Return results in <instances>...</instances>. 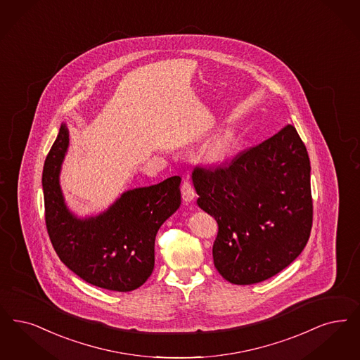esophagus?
<instances>
[{"label":"esophagus","mask_w":360,"mask_h":360,"mask_svg":"<svg viewBox=\"0 0 360 360\" xmlns=\"http://www.w3.org/2000/svg\"><path fill=\"white\" fill-rule=\"evenodd\" d=\"M181 193H182V200L188 203V202L194 201V198H195V190H194V187L193 185L185 179L184 181V184H182V186H181Z\"/></svg>","instance_id":"esophagus-1"}]
</instances>
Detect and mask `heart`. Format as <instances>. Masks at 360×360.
Returning a JSON list of instances; mask_svg holds the SVG:
<instances>
[{"label":"heart","instance_id":"b5f03b06","mask_svg":"<svg viewBox=\"0 0 360 360\" xmlns=\"http://www.w3.org/2000/svg\"><path fill=\"white\" fill-rule=\"evenodd\" d=\"M237 143H238L237 135L231 131H226L217 135L207 146V150H206L207 159L213 163H222L228 160L233 155Z\"/></svg>","mask_w":360,"mask_h":360}]
</instances>
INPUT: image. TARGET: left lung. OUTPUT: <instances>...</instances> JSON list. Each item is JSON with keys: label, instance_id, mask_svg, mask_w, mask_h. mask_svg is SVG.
<instances>
[{"label": "left lung", "instance_id": "obj_1", "mask_svg": "<svg viewBox=\"0 0 360 360\" xmlns=\"http://www.w3.org/2000/svg\"><path fill=\"white\" fill-rule=\"evenodd\" d=\"M191 178L198 206L218 224L213 259L225 280L261 283L302 253L312 228L311 163L293 126Z\"/></svg>", "mask_w": 360, "mask_h": 360}]
</instances>
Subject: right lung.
Returning <instances> with one entry per match:
<instances>
[{
	"label": "right lung",
	"instance_id": "right-lung-1",
	"mask_svg": "<svg viewBox=\"0 0 360 360\" xmlns=\"http://www.w3.org/2000/svg\"><path fill=\"white\" fill-rule=\"evenodd\" d=\"M70 131L60 126L43 170L45 222L58 259L88 284L129 292L143 285L154 269L155 236L181 205V176L124 191L107 210L77 217L60 186Z\"/></svg>",
	"mask_w": 360,
	"mask_h": 360
}]
</instances>
